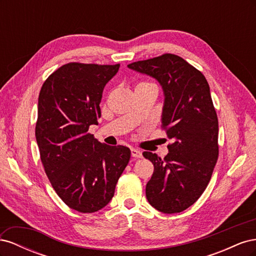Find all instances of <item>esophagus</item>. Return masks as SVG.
<instances>
[{
  "mask_svg": "<svg viewBox=\"0 0 256 256\" xmlns=\"http://www.w3.org/2000/svg\"><path fill=\"white\" fill-rule=\"evenodd\" d=\"M131 156L134 157V158H142L143 154H142V152L140 150L132 148V150H131Z\"/></svg>",
  "mask_w": 256,
  "mask_h": 256,
  "instance_id": "34e87169",
  "label": "esophagus"
}]
</instances>
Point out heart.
<instances>
[{
	"label": "heart",
	"instance_id": "obj_1",
	"mask_svg": "<svg viewBox=\"0 0 256 256\" xmlns=\"http://www.w3.org/2000/svg\"><path fill=\"white\" fill-rule=\"evenodd\" d=\"M141 84H142V83H141ZM148 84H150V83H148Z\"/></svg>",
	"mask_w": 256,
	"mask_h": 256
}]
</instances>
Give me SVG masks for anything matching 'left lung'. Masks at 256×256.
I'll use <instances>...</instances> for the list:
<instances>
[{
	"label": "left lung",
	"mask_w": 256,
	"mask_h": 256,
	"mask_svg": "<svg viewBox=\"0 0 256 256\" xmlns=\"http://www.w3.org/2000/svg\"><path fill=\"white\" fill-rule=\"evenodd\" d=\"M128 68L160 83L164 94L161 127L173 140L164 159L143 152L154 164L147 200L161 212H184L205 191L219 156L218 118L208 82L196 68L171 53L134 62Z\"/></svg>",
	"instance_id": "1"
}]
</instances>
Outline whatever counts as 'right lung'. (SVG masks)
Wrapping results in <instances>:
<instances>
[{
	"label": "right lung",
	"instance_id": "1",
	"mask_svg": "<svg viewBox=\"0 0 256 256\" xmlns=\"http://www.w3.org/2000/svg\"><path fill=\"white\" fill-rule=\"evenodd\" d=\"M120 64L68 63L51 74L38 97L35 136L40 160L53 189L79 212L109 204L131 152L100 143L88 134L102 116L106 84Z\"/></svg>",
	"mask_w": 256,
	"mask_h": 256
}]
</instances>
